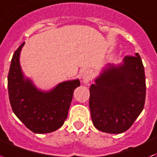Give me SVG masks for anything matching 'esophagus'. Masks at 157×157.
Instances as JSON below:
<instances>
[{
	"label": "esophagus",
	"instance_id": "34e87169",
	"mask_svg": "<svg viewBox=\"0 0 157 157\" xmlns=\"http://www.w3.org/2000/svg\"><path fill=\"white\" fill-rule=\"evenodd\" d=\"M81 80L84 84H89L90 81H91V73L89 70L83 71L81 73Z\"/></svg>",
	"mask_w": 157,
	"mask_h": 157
}]
</instances>
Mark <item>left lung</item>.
Here are the masks:
<instances>
[{
    "mask_svg": "<svg viewBox=\"0 0 157 157\" xmlns=\"http://www.w3.org/2000/svg\"><path fill=\"white\" fill-rule=\"evenodd\" d=\"M145 98V71L138 53L119 64L108 63L90 88L94 126L113 134L127 131L142 113Z\"/></svg>",
    "mask_w": 157,
    "mask_h": 157,
    "instance_id": "left-lung-1",
    "label": "left lung"
}]
</instances>
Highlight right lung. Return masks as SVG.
Instances as JSON below:
<instances>
[{
    "mask_svg": "<svg viewBox=\"0 0 157 157\" xmlns=\"http://www.w3.org/2000/svg\"><path fill=\"white\" fill-rule=\"evenodd\" d=\"M23 43L12 57L8 74V92L12 110L34 133H48L63 126L67 118L73 92L79 79L57 84L49 90L37 88L23 73L20 56Z\"/></svg>",
    "mask_w": 157,
    "mask_h": 157,
    "instance_id": "add662e5",
    "label": "right lung"
}]
</instances>
